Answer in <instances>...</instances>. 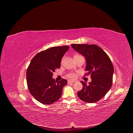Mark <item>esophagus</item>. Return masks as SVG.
<instances>
[{"label": "esophagus", "mask_w": 133, "mask_h": 133, "mask_svg": "<svg viewBox=\"0 0 133 133\" xmlns=\"http://www.w3.org/2000/svg\"><path fill=\"white\" fill-rule=\"evenodd\" d=\"M75 81H68V84H71V83H75Z\"/></svg>", "instance_id": "obj_1"}]
</instances>
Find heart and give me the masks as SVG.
<instances>
[{
	"label": "heart",
	"mask_w": 133,
	"mask_h": 133,
	"mask_svg": "<svg viewBox=\"0 0 133 133\" xmlns=\"http://www.w3.org/2000/svg\"><path fill=\"white\" fill-rule=\"evenodd\" d=\"M80 55H77V54H76V55H74V58H75V57H78V56H79ZM68 78H71V79H73V78H74L75 77V75H74V74H69L68 76Z\"/></svg>",
	"instance_id": "heart-1"
}]
</instances>
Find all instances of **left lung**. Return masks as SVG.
<instances>
[{
    "mask_svg": "<svg viewBox=\"0 0 133 133\" xmlns=\"http://www.w3.org/2000/svg\"><path fill=\"white\" fill-rule=\"evenodd\" d=\"M72 48L83 55L86 61V74H91L88 84L81 81L83 88L77 92L78 97L86 103L99 101L112 85L114 67L107 54L96 45L72 44Z\"/></svg>",
    "mask_w": 133,
    "mask_h": 133,
    "instance_id": "1",
    "label": "left lung"
}]
</instances>
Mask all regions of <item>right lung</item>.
Wrapping results in <instances>:
<instances>
[{
	"mask_svg": "<svg viewBox=\"0 0 133 133\" xmlns=\"http://www.w3.org/2000/svg\"><path fill=\"white\" fill-rule=\"evenodd\" d=\"M68 49V46L51 47L37 54L32 59L26 79L29 91L37 101L50 105L61 98L67 82L64 79L55 81L52 77L55 69L60 68L62 58Z\"/></svg>",
	"mask_w": 133,
	"mask_h": 133,
	"instance_id": "1",
	"label": "right lung"
}]
</instances>
